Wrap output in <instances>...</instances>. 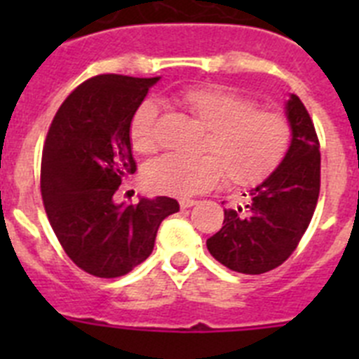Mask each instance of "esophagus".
<instances>
[{
	"label": "esophagus",
	"mask_w": 359,
	"mask_h": 359,
	"mask_svg": "<svg viewBox=\"0 0 359 359\" xmlns=\"http://www.w3.org/2000/svg\"><path fill=\"white\" fill-rule=\"evenodd\" d=\"M196 203H198V201H196V199H185V198H183V199H180V207H182L183 210H185V208L194 207Z\"/></svg>",
	"instance_id": "obj_1"
}]
</instances>
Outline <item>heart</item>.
I'll use <instances>...</instances> for the list:
<instances>
[{
    "label": "heart",
    "instance_id": "1",
    "mask_svg": "<svg viewBox=\"0 0 359 359\" xmlns=\"http://www.w3.org/2000/svg\"><path fill=\"white\" fill-rule=\"evenodd\" d=\"M177 104L207 128L201 145L205 154H169L151 161L144 180L158 194H203L224 176L233 187L259 185L286 160L293 129L280 111L257 107L253 98L219 86L183 91L177 95ZM158 116L160 107L152 100H144L133 113L129 138L140 154H154L160 149Z\"/></svg>",
    "mask_w": 359,
    "mask_h": 359
}]
</instances>
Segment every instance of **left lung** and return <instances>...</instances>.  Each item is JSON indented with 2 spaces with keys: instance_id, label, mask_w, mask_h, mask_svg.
<instances>
[{
  "instance_id": "1",
  "label": "left lung",
  "mask_w": 359,
  "mask_h": 359,
  "mask_svg": "<svg viewBox=\"0 0 359 359\" xmlns=\"http://www.w3.org/2000/svg\"><path fill=\"white\" fill-rule=\"evenodd\" d=\"M286 109L293 129L286 160L250 190L244 207L224 210L223 226L207 241L215 261L239 273L261 275L287 261L318 203L320 142L315 123L297 95H291Z\"/></svg>"
}]
</instances>
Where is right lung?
Instances as JSON below:
<instances>
[{
	"label": "right lung",
	"mask_w": 359,
	"mask_h": 359,
	"mask_svg": "<svg viewBox=\"0 0 359 359\" xmlns=\"http://www.w3.org/2000/svg\"><path fill=\"white\" fill-rule=\"evenodd\" d=\"M156 81L115 73L88 79L57 109L44 140V210L66 255L93 277L128 275L151 255L161 221L180 210L165 196L113 203L123 177L136 172L129 122Z\"/></svg>",
	"instance_id": "1"
}]
</instances>
